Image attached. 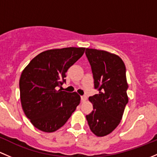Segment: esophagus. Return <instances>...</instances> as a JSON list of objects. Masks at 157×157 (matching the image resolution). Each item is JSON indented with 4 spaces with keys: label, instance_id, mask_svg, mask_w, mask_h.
<instances>
[{
    "label": "esophagus",
    "instance_id": "1",
    "mask_svg": "<svg viewBox=\"0 0 157 157\" xmlns=\"http://www.w3.org/2000/svg\"><path fill=\"white\" fill-rule=\"evenodd\" d=\"M81 99H82V101H83V102H85V101H87V96H85V95H84V96H82V97H81Z\"/></svg>",
    "mask_w": 157,
    "mask_h": 157
}]
</instances>
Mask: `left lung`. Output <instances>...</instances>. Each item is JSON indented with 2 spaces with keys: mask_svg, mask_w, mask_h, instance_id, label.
<instances>
[{
  "mask_svg": "<svg viewBox=\"0 0 157 157\" xmlns=\"http://www.w3.org/2000/svg\"><path fill=\"white\" fill-rule=\"evenodd\" d=\"M85 54L91 66L94 88L99 90L89 98L94 110L86 119L90 131L103 137L119 125L128 102L126 69L118 55L108 51L87 48Z\"/></svg>",
  "mask_w": 157,
  "mask_h": 157,
  "instance_id": "1",
  "label": "left lung"
}]
</instances>
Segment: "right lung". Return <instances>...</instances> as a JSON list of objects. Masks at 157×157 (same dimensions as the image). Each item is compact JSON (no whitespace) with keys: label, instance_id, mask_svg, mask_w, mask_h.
<instances>
[{"label":"right lung","instance_id":"right-lung-1","mask_svg":"<svg viewBox=\"0 0 157 157\" xmlns=\"http://www.w3.org/2000/svg\"><path fill=\"white\" fill-rule=\"evenodd\" d=\"M85 48H55L43 51L21 74L22 108L31 123L44 132H54L65 125L80 103L77 92L58 90L68 69L82 57Z\"/></svg>","mask_w":157,"mask_h":157}]
</instances>
